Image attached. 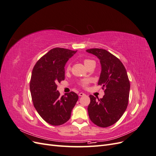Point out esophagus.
Returning <instances> with one entry per match:
<instances>
[{
    "label": "esophagus",
    "instance_id": "esophagus-1",
    "mask_svg": "<svg viewBox=\"0 0 156 156\" xmlns=\"http://www.w3.org/2000/svg\"><path fill=\"white\" fill-rule=\"evenodd\" d=\"M85 96V94H84L83 92H80L79 94V96Z\"/></svg>",
    "mask_w": 156,
    "mask_h": 156
}]
</instances>
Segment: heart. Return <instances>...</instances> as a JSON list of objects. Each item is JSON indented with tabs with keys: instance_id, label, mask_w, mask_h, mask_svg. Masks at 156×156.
Here are the masks:
<instances>
[{
	"instance_id": "1",
	"label": "heart",
	"mask_w": 156,
	"mask_h": 156,
	"mask_svg": "<svg viewBox=\"0 0 156 156\" xmlns=\"http://www.w3.org/2000/svg\"><path fill=\"white\" fill-rule=\"evenodd\" d=\"M92 62V60H88V59H86L84 60V65H87V64L90 63ZM70 69V66L68 65V67H67V70H69ZM90 82V80L89 79H83L82 80V81L80 82V84H81V85H82L83 87H86L87 85V84Z\"/></svg>"
}]
</instances>
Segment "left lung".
Here are the masks:
<instances>
[{
  "mask_svg": "<svg viewBox=\"0 0 156 156\" xmlns=\"http://www.w3.org/2000/svg\"><path fill=\"white\" fill-rule=\"evenodd\" d=\"M86 51L100 60L101 70L98 84L105 88V95L101 99L90 96L88 116L96 126L107 127L115 124L126 109L130 90L129 79L123 64L107 50L95 48Z\"/></svg>",
  "mask_w": 156,
  "mask_h": 156,
  "instance_id": "obj_1",
  "label": "left lung"
}]
</instances>
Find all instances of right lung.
I'll return each instance as SVG.
<instances>
[{
    "mask_svg": "<svg viewBox=\"0 0 156 156\" xmlns=\"http://www.w3.org/2000/svg\"><path fill=\"white\" fill-rule=\"evenodd\" d=\"M77 51L56 48L37 61L32 69L30 90L33 104L48 124L60 126L69 120L78 100L76 93L60 96L57 83L65 78L64 66Z\"/></svg>",
    "mask_w": 156,
    "mask_h": 156,
    "instance_id": "right-lung-1",
    "label": "right lung"
}]
</instances>
